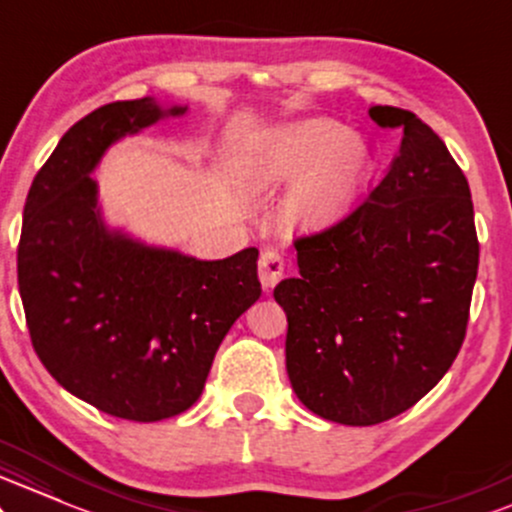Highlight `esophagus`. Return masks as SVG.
Here are the masks:
<instances>
[{"mask_svg":"<svg viewBox=\"0 0 512 512\" xmlns=\"http://www.w3.org/2000/svg\"><path fill=\"white\" fill-rule=\"evenodd\" d=\"M285 273V258H282L275 249L261 251V258H258V278H261V285L270 290L275 287Z\"/></svg>","mask_w":512,"mask_h":512,"instance_id":"obj_1","label":"esophagus"}]
</instances>
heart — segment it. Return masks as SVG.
<instances>
[{
    "label": "heart",
    "mask_w": 512,
    "mask_h": 512,
    "mask_svg": "<svg viewBox=\"0 0 512 512\" xmlns=\"http://www.w3.org/2000/svg\"><path fill=\"white\" fill-rule=\"evenodd\" d=\"M376 167L374 148L335 119H304L251 143L237 174L249 191L294 182L285 215L297 227H326L354 206Z\"/></svg>",
    "instance_id": "1"
}]
</instances>
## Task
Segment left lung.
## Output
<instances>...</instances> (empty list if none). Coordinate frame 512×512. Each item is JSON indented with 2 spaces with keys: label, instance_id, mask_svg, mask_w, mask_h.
Returning <instances> with one entry per match:
<instances>
[{
  "label": "left lung",
  "instance_id": "8db88e82",
  "mask_svg": "<svg viewBox=\"0 0 512 512\" xmlns=\"http://www.w3.org/2000/svg\"><path fill=\"white\" fill-rule=\"evenodd\" d=\"M400 129L386 177L347 218L299 237L287 314V376L318 417L388 422L446 376L470 321L479 242L467 177L417 114L376 105Z\"/></svg>",
  "mask_w": 512,
  "mask_h": 512
}]
</instances>
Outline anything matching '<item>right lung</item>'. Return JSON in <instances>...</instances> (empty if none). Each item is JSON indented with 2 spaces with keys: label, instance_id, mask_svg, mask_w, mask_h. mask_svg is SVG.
<instances>
[{
  "label": "right lung",
  "instance_id": "right-lung-1",
  "mask_svg": "<svg viewBox=\"0 0 512 512\" xmlns=\"http://www.w3.org/2000/svg\"><path fill=\"white\" fill-rule=\"evenodd\" d=\"M184 112L141 98L86 114L35 174L23 208L18 292L35 354L71 395L131 422L189 410L227 330L261 297L254 246L198 261L102 222L90 177L102 153Z\"/></svg>",
  "mask_w": 512,
  "mask_h": 512
}]
</instances>
